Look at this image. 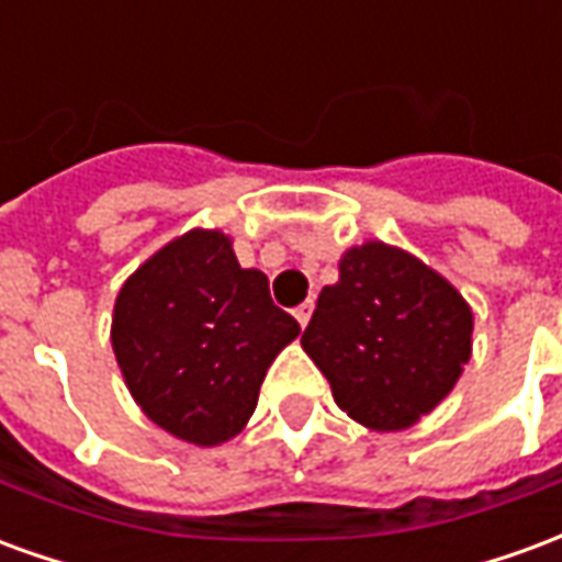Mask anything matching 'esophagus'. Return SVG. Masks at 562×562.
Masks as SVG:
<instances>
[{
  "label": "esophagus",
  "mask_w": 562,
  "mask_h": 562,
  "mask_svg": "<svg viewBox=\"0 0 562 562\" xmlns=\"http://www.w3.org/2000/svg\"><path fill=\"white\" fill-rule=\"evenodd\" d=\"M294 318L301 322V328H306V325H310V318H313V301H306V304L297 306V310H294Z\"/></svg>",
  "instance_id": "1"
}]
</instances>
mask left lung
I'll return each instance as SVG.
<instances>
[{
	"mask_svg": "<svg viewBox=\"0 0 562 562\" xmlns=\"http://www.w3.org/2000/svg\"><path fill=\"white\" fill-rule=\"evenodd\" d=\"M342 413L379 434L413 427L458 385L472 355V310L401 246L367 240L340 256L301 337Z\"/></svg>",
	"mask_w": 562,
	"mask_h": 562,
	"instance_id": "1",
	"label": "left lung"
}]
</instances>
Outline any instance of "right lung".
<instances>
[{
  "label": "right lung",
  "mask_w": 562,
  "mask_h": 562,
  "mask_svg": "<svg viewBox=\"0 0 562 562\" xmlns=\"http://www.w3.org/2000/svg\"><path fill=\"white\" fill-rule=\"evenodd\" d=\"M297 334L268 277L240 268L220 228H192L153 252L111 318L128 394L165 434L201 448L244 430L268 367Z\"/></svg>",
  "instance_id": "1"
}]
</instances>
